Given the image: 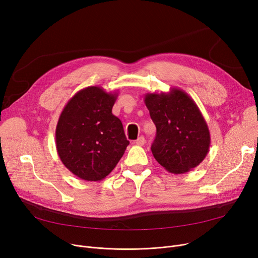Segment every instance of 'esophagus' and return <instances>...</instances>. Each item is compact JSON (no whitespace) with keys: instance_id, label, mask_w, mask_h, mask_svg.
<instances>
[{"instance_id":"34e87169","label":"esophagus","mask_w":258,"mask_h":258,"mask_svg":"<svg viewBox=\"0 0 258 258\" xmlns=\"http://www.w3.org/2000/svg\"><path fill=\"white\" fill-rule=\"evenodd\" d=\"M135 143H136L137 145H139V146H142V145H144V143H145V139H144V137H139L136 141H135Z\"/></svg>"}]
</instances>
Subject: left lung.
Instances as JSON below:
<instances>
[{"label":"left lung","mask_w":258,"mask_h":258,"mask_svg":"<svg viewBox=\"0 0 258 258\" xmlns=\"http://www.w3.org/2000/svg\"><path fill=\"white\" fill-rule=\"evenodd\" d=\"M144 102L157 127L152 152L160 165L171 173L190 171L209 152L210 133L199 106L181 89L147 93Z\"/></svg>","instance_id":"1"}]
</instances>
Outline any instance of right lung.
Wrapping results in <instances>:
<instances>
[{"mask_svg":"<svg viewBox=\"0 0 258 258\" xmlns=\"http://www.w3.org/2000/svg\"><path fill=\"white\" fill-rule=\"evenodd\" d=\"M117 97V92L88 87L78 91L60 113L55 131L57 154L81 180H103L130 144L120 119L112 113Z\"/></svg>","mask_w":258,"mask_h":258,"instance_id":"right-lung-1","label":"right lung"}]
</instances>
